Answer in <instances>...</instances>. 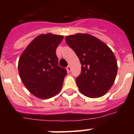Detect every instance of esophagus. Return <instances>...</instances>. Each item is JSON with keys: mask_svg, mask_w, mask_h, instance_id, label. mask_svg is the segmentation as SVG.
Segmentation results:
<instances>
[{"mask_svg": "<svg viewBox=\"0 0 134 134\" xmlns=\"http://www.w3.org/2000/svg\"><path fill=\"white\" fill-rule=\"evenodd\" d=\"M66 70H67V72H70V71H71L70 66H67V68H66Z\"/></svg>", "mask_w": 134, "mask_h": 134, "instance_id": "esophagus-1", "label": "esophagus"}]
</instances>
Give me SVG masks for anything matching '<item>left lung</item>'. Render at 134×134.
<instances>
[{"instance_id":"left-lung-1","label":"left lung","mask_w":134,"mask_h":134,"mask_svg":"<svg viewBox=\"0 0 134 134\" xmlns=\"http://www.w3.org/2000/svg\"><path fill=\"white\" fill-rule=\"evenodd\" d=\"M66 42L79 57L81 73L76 79L80 93L90 98H99L108 92L115 80L118 64L107 45L87 34L66 37Z\"/></svg>"}]
</instances>
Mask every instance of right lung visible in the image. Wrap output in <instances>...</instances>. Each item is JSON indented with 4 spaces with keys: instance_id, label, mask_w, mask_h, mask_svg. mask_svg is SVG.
Returning a JSON list of instances; mask_svg holds the SVG:
<instances>
[{
    "instance_id": "1",
    "label": "right lung",
    "mask_w": 134,
    "mask_h": 134,
    "mask_svg": "<svg viewBox=\"0 0 134 134\" xmlns=\"http://www.w3.org/2000/svg\"><path fill=\"white\" fill-rule=\"evenodd\" d=\"M63 38V35L50 33L38 35L20 56L18 70L21 80L37 98H52L62 88L67 72L58 66L55 50Z\"/></svg>"
}]
</instances>
